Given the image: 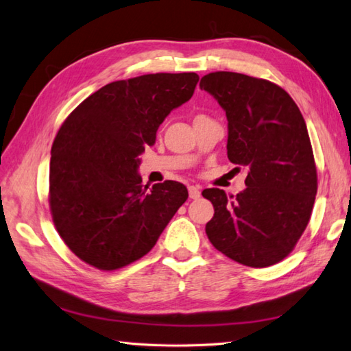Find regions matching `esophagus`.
Returning a JSON list of instances; mask_svg holds the SVG:
<instances>
[{
    "instance_id": "1",
    "label": "esophagus",
    "mask_w": 351,
    "mask_h": 351,
    "mask_svg": "<svg viewBox=\"0 0 351 351\" xmlns=\"http://www.w3.org/2000/svg\"><path fill=\"white\" fill-rule=\"evenodd\" d=\"M188 191H189V197L192 199H198L201 197V191H199L198 186H189Z\"/></svg>"
}]
</instances>
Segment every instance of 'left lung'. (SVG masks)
Here are the masks:
<instances>
[{
	"mask_svg": "<svg viewBox=\"0 0 351 351\" xmlns=\"http://www.w3.org/2000/svg\"><path fill=\"white\" fill-rule=\"evenodd\" d=\"M199 87L227 114L230 162L249 168L236 197L202 191L215 208L206 234L228 258L269 267L293 251L313 213L317 167L306 123L290 95L267 80L213 72Z\"/></svg>",
	"mask_w": 351,
	"mask_h": 351,
	"instance_id": "8db88e82",
	"label": "left lung"
}]
</instances>
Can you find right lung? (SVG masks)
<instances>
[{
    "mask_svg": "<svg viewBox=\"0 0 351 351\" xmlns=\"http://www.w3.org/2000/svg\"><path fill=\"white\" fill-rule=\"evenodd\" d=\"M198 80L193 72L150 73L106 84L61 124L51 149L49 208L84 263L117 270L143 258L188 199L178 182L143 186L138 156Z\"/></svg>",
    "mask_w": 351,
    "mask_h": 351,
    "instance_id": "right-lung-1",
    "label": "right lung"
}]
</instances>
